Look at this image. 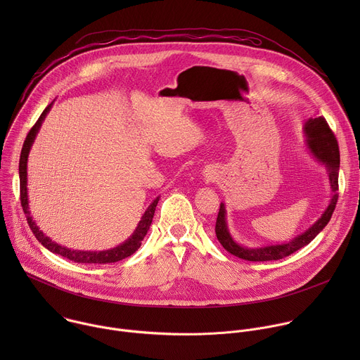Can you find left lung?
<instances>
[{
  "mask_svg": "<svg viewBox=\"0 0 360 360\" xmlns=\"http://www.w3.org/2000/svg\"><path fill=\"white\" fill-rule=\"evenodd\" d=\"M303 134H304V146L307 152L311 153L312 158H315L321 165L326 168V172L329 176V186H330L329 205L322 212L321 218H318L312 226H309L304 232L295 236L289 242L250 248V246L238 243L232 238L228 228V222H226L225 203L221 202V208H219L217 226H215L217 238L229 253L238 256V258L245 261H252V262L282 259L285 256H289L297 249L306 246L307 243H311V240H314L330 221L336 207V202H338V178H339V165H340L339 146L333 132L330 131L329 125L322 117L307 120L303 127Z\"/></svg>",
  "mask_w": 360,
  "mask_h": 360,
  "instance_id": "obj_1",
  "label": "left lung"
}]
</instances>
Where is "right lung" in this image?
Returning <instances> with one entry per match:
<instances>
[{
  "label": "right lung",
  "mask_w": 360,
  "mask_h": 360,
  "mask_svg": "<svg viewBox=\"0 0 360 360\" xmlns=\"http://www.w3.org/2000/svg\"><path fill=\"white\" fill-rule=\"evenodd\" d=\"M56 101V99H54ZM54 101L51 102V104L44 110V112L41 114V117L38 118V121L35 122V125L31 128V131L28 132L25 142L22 145V150H21V157H20V191H21V205H22V211L27 217L28 225L32 231V233L35 235V238L38 239V242L46 248L48 250H51L53 253L61 255L64 256L65 259H70L72 262L77 264H99V265H105V264H112V262H118L122 261L128 256L134 255L139 246L142 239L145 238V235L149 231V226L152 224V218L153 214H155V208L158 205L160 196H157L150 202L149 207L146 208V211L143 212V215L141 217V221L138 222L134 233L124 240L122 243L117 245L115 248L111 249H105V250H78V249H71L67 246H63L57 242H54L49 236H46L35 224V221L31 217L30 212V205H28V189H27V164H28V155H30V150L32 148V143L37 138V134L39 132V128L46 117V114L51 111L54 105Z\"/></svg>",
  "instance_id": "right-lung-1"
}]
</instances>
